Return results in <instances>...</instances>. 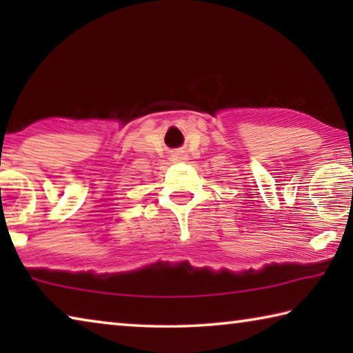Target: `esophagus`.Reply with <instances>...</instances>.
I'll list each match as a JSON object with an SVG mask.
<instances>
[{
  "label": "esophagus",
  "instance_id": "obj_1",
  "mask_svg": "<svg viewBox=\"0 0 353 353\" xmlns=\"http://www.w3.org/2000/svg\"><path fill=\"white\" fill-rule=\"evenodd\" d=\"M170 159H171V162H174V163L183 162V160H187V154H185L183 151H177V152L172 154Z\"/></svg>",
  "mask_w": 353,
  "mask_h": 353
}]
</instances>
